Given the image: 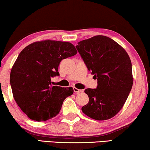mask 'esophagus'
I'll list each match as a JSON object with an SVG mask.
<instances>
[{"label":"esophagus","instance_id":"esophagus-1","mask_svg":"<svg viewBox=\"0 0 150 150\" xmlns=\"http://www.w3.org/2000/svg\"><path fill=\"white\" fill-rule=\"evenodd\" d=\"M73 89H74V92L75 93H81V92H83V90L79 89L76 87H74Z\"/></svg>","mask_w":150,"mask_h":150}]
</instances>
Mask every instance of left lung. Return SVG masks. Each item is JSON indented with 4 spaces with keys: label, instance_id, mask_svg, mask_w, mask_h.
<instances>
[{
    "label": "left lung",
    "instance_id": "left-lung-1",
    "mask_svg": "<svg viewBox=\"0 0 150 150\" xmlns=\"http://www.w3.org/2000/svg\"><path fill=\"white\" fill-rule=\"evenodd\" d=\"M76 47L98 80L96 89L85 90L89 100L82 111L93 120H109L122 109L132 89L130 57L120 44L104 35L81 41Z\"/></svg>",
    "mask_w": 150,
    "mask_h": 150
}]
</instances>
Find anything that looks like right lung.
Instances as JSON below:
<instances>
[{
    "mask_svg": "<svg viewBox=\"0 0 150 150\" xmlns=\"http://www.w3.org/2000/svg\"><path fill=\"white\" fill-rule=\"evenodd\" d=\"M77 53L69 42L44 40L28 45L12 67L10 84L18 106L30 120L44 122L59 114L72 87L52 86L61 61Z\"/></svg>",
    "mask_w": 150,
    "mask_h": 150,
    "instance_id": "add662e5",
    "label": "right lung"
}]
</instances>
